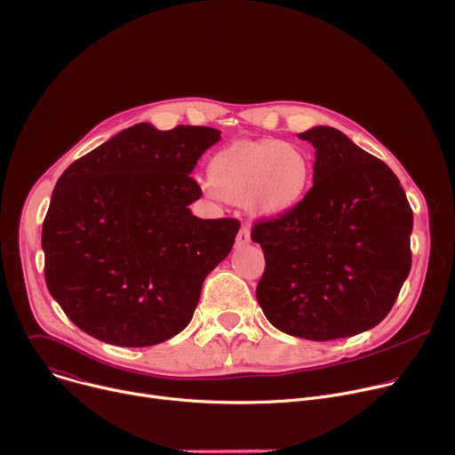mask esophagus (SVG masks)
Segmentation results:
<instances>
[{"label":"esophagus","mask_w":455,"mask_h":455,"mask_svg":"<svg viewBox=\"0 0 455 455\" xmlns=\"http://www.w3.org/2000/svg\"><path fill=\"white\" fill-rule=\"evenodd\" d=\"M246 244H250V228H248L246 225H243V227L239 228V232H237L235 246H237V248H243V246H246Z\"/></svg>","instance_id":"esophagus-1"}]
</instances>
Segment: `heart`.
<instances>
[{
    "instance_id": "obj_1",
    "label": "heart",
    "mask_w": 455,
    "mask_h": 455,
    "mask_svg": "<svg viewBox=\"0 0 455 455\" xmlns=\"http://www.w3.org/2000/svg\"><path fill=\"white\" fill-rule=\"evenodd\" d=\"M315 164L304 148L280 139L235 142L221 148L207 166L209 182L228 202L246 200L259 216H282L304 202Z\"/></svg>"
}]
</instances>
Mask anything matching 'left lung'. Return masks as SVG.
<instances>
[{"instance_id": "1", "label": "left lung", "mask_w": 455, "mask_h": 455, "mask_svg": "<svg viewBox=\"0 0 455 455\" xmlns=\"http://www.w3.org/2000/svg\"><path fill=\"white\" fill-rule=\"evenodd\" d=\"M315 186L299 205L251 227L266 267L257 301L278 331L311 341L379 325L411 271L412 209L396 175L343 132L316 126Z\"/></svg>"}]
</instances>
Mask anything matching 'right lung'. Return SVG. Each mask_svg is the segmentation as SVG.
<instances>
[{
	"mask_svg": "<svg viewBox=\"0 0 455 455\" xmlns=\"http://www.w3.org/2000/svg\"><path fill=\"white\" fill-rule=\"evenodd\" d=\"M220 133L139 123L60 175L43 223L44 278L80 331L116 347H151L189 325L205 276L241 227L189 209L202 196L189 173Z\"/></svg>",
	"mask_w": 455,
	"mask_h": 455,
	"instance_id": "obj_1",
	"label": "right lung"
}]
</instances>
